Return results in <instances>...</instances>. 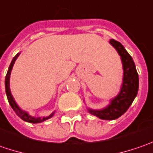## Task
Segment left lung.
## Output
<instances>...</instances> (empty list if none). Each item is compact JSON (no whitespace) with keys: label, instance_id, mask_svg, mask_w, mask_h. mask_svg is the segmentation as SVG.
Wrapping results in <instances>:
<instances>
[{"label":"left lung","instance_id":"1","mask_svg":"<svg viewBox=\"0 0 153 153\" xmlns=\"http://www.w3.org/2000/svg\"><path fill=\"white\" fill-rule=\"evenodd\" d=\"M110 43L121 56L123 64V83L118 94L111 98L110 103L103 109L95 110L87 107L90 114L102 120H115L128 110L137 96L139 90V76L133 58L121 43L110 39Z\"/></svg>","mask_w":153,"mask_h":153}]
</instances>
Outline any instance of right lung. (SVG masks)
I'll return each mask as SVG.
<instances>
[{"mask_svg": "<svg viewBox=\"0 0 153 153\" xmlns=\"http://www.w3.org/2000/svg\"><path fill=\"white\" fill-rule=\"evenodd\" d=\"M20 55V53H18L15 56L13 57V59L12 60L11 62L10 66L8 68V70H7V75H6V79H5V89H6V94H7V100L9 102V104L11 105V107L13 108V110H14V112L16 113L18 116H19L23 121L25 122H27V123H42V122H44L48 119L51 118L52 116L55 115V112L54 111L52 114H50V116H44V117H35V116H30V114L26 111L23 110L19 105L18 103H16V101L14 100L13 97L11 93V90H10V75H11V72H12V69H13V67L14 65V62L17 60V58L19 57V56Z\"/></svg>", "mask_w": 153, "mask_h": 153, "instance_id": "obj_1", "label": "right lung"}]
</instances>
